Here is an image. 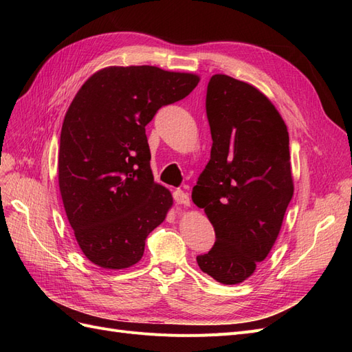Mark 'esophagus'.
I'll list each match as a JSON object with an SVG mask.
<instances>
[{"label": "esophagus", "instance_id": "34e87169", "mask_svg": "<svg viewBox=\"0 0 352 352\" xmlns=\"http://www.w3.org/2000/svg\"><path fill=\"white\" fill-rule=\"evenodd\" d=\"M173 198H175L176 204H180V206H184V207H189L190 206L189 195L186 192H184V190L176 189L175 192H173Z\"/></svg>", "mask_w": 352, "mask_h": 352}]
</instances>
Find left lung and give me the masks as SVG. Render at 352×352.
Wrapping results in <instances>:
<instances>
[{
	"instance_id": "8db88e82",
	"label": "left lung",
	"mask_w": 352,
	"mask_h": 352,
	"mask_svg": "<svg viewBox=\"0 0 352 352\" xmlns=\"http://www.w3.org/2000/svg\"><path fill=\"white\" fill-rule=\"evenodd\" d=\"M211 158L192 189L216 232L199 269L223 285L247 280L279 236L294 195L289 133L252 85L214 74L207 88Z\"/></svg>"
}]
</instances>
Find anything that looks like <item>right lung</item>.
Masks as SVG:
<instances>
[{
	"mask_svg": "<svg viewBox=\"0 0 352 352\" xmlns=\"http://www.w3.org/2000/svg\"><path fill=\"white\" fill-rule=\"evenodd\" d=\"M198 82L155 66H109L74 95L60 135L58 186L74 238L98 267L140 261L172 208V192L154 182L145 126Z\"/></svg>",
	"mask_w": 352,
	"mask_h": 352,
	"instance_id": "add662e5",
	"label": "right lung"
}]
</instances>
